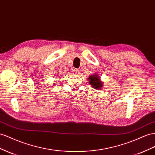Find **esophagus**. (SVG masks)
Listing matches in <instances>:
<instances>
[{"mask_svg": "<svg viewBox=\"0 0 155 155\" xmlns=\"http://www.w3.org/2000/svg\"><path fill=\"white\" fill-rule=\"evenodd\" d=\"M79 69H74V74H76V75H78L79 74Z\"/></svg>", "mask_w": 155, "mask_h": 155, "instance_id": "obj_1", "label": "esophagus"}]
</instances>
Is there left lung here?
Segmentation results:
<instances>
[{
    "mask_svg": "<svg viewBox=\"0 0 155 155\" xmlns=\"http://www.w3.org/2000/svg\"><path fill=\"white\" fill-rule=\"evenodd\" d=\"M90 85L96 89H101L103 87V82L100 80V78L98 74H94L90 76L88 78Z\"/></svg>",
    "mask_w": 155,
    "mask_h": 155,
    "instance_id": "1",
    "label": "left lung"
}]
</instances>
